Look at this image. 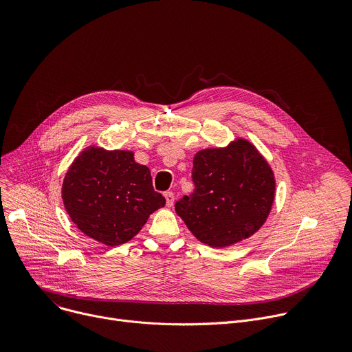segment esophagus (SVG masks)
Listing matches in <instances>:
<instances>
[{"mask_svg": "<svg viewBox=\"0 0 352 352\" xmlns=\"http://www.w3.org/2000/svg\"><path fill=\"white\" fill-rule=\"evenodd\" d=\"M164 196H165V199H166V206H168V207H172V206H173V201H175V194H173L172 191H166V192L164 194Z\"/></svg>", "mask_w": 352, "mask_h": 352, "instance_id": "34e87169", "label": "esophagus"}]
</instances>
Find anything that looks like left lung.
<instances>
[{
    "mask_svg": "<svg viewBox=\"0 0 352 352\" xmlns=\"http://www.w3.org/2000/svg\"><path fill=\"white\" fill-rule=\"evenodd\" d=\"M194 191L175 204L177 215L200 242L226 248L250 238L265 222L274 201L270 165L246 140L196 153Z\"/></svg>",
    "mask_w": 352,
    "mask_h": 352,
    "instance_id": "obj_1",
    "label": "left lung"
}]
</instances>
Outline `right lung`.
I'll use <instances>...</instances> for the list:
<instances>
[{"mask_svg":"<svg viewBox=\"0 0 352 352\" xmlns=\"http://www.w3.org/2000/svg\"><path fill=\"white\" fill-rule=\"evenodd\" d=\"M64 207L87 236L117 246L133 239L166 203L151 172L131 151L89 146L76 156L63 183Z\"/></svg>","mask_w":352,"mask_h":352,"instance_id":"add662e5","label":"right lung"}]
</instances>
